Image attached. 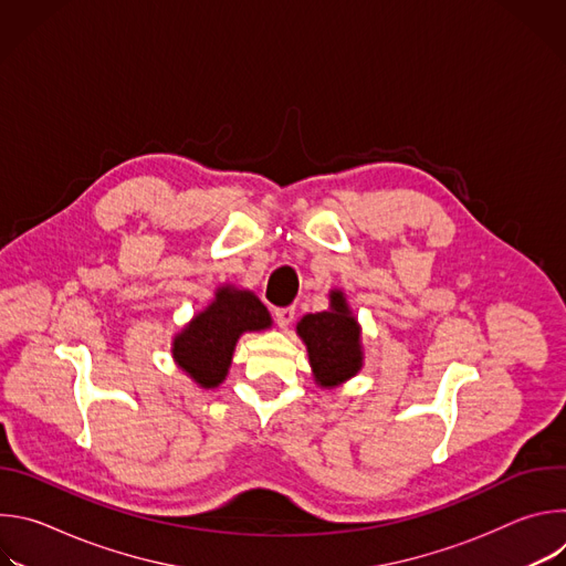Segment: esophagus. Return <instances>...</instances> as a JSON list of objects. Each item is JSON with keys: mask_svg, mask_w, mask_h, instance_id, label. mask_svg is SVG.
<instances>
[{"mask_svg": "<svg viewBox=\"0 0 566 566\" xmlns=\"http://www.w3.org/2000/svg\"><path fill=\"white\" fill-rule=\"evenodd\" d=\"M293 317H295V308H293V306H286V308H275V319H277L280 329H289V325H291V322H293Z\"/></svg>", "mask_w": 566, "mask_h": 566, "instance_id": "esophagus-1", "label": "esophagus"}]
</instances>
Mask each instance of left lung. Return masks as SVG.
I'll return each mask as SVG.
<instances>
[{
    "instance_id": "obj_1",
    "label": "left lung",
    "mask_w": 566,
    "mask_h": 566,
    "mask_svg": "<svg viewBox=\"0 0 566 566\" xmlns=\"http://www.w3.org/2000/svg\"><path fill=\"white\" fill-rule=\"evenodd\" d=\"M295 332L306 347L317 387H340L363 369V329L340 289L329 291L327 311L306 313L297 322Z\"/></svg>"
}]
</instances>
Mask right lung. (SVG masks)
<instances>
[{"instance_id":"obj_1","label":"right lung","mask_w":566,"mask_h":566,"mask_svg":"<svg viewBox=\"0 0 566 566\" xmlns=\"http://www.w3.org/2000/svg\"><path fill=\"white\" fill-rule=\"evenodd\" d=\"M273 317L249 289L221 284L210 304L172 338V360L201 389L219 387L244 334L271 329Z\"/></svg>"}]
</instances>
